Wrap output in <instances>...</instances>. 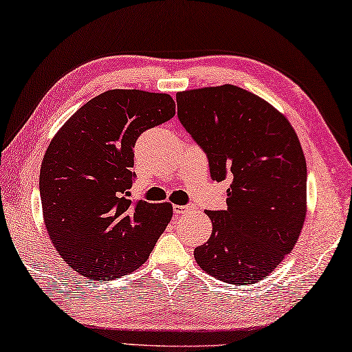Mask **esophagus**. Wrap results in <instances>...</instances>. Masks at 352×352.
I'll list each match as a JSON object with an SVG mask.
<instances>
[{
	"label": "esophagus",
	"mask_w": 352,
	"mask_h": 352,
	"mask_svg": "<svg viewBox=\"0 0 352 352\" xmlns=\"http://www.w3.org/2000/svg\"><path fill=\"white\" fill-rule=\"evenodd\" d=\"M192 206H189V204H174V214L180 215L183 212H186L188 209H190Z\"/></svg>",
	"instance_id": "esophagus-1"
}]
</instances>
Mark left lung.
Returning <instances> with one entry per match:
<instances>
[{
    "label": "left lung",
    "instance_id": "left-lung-1",
    "mask_svg": "<svg viewBox=\"0 0 352 352\" xmlns=\"http://www.w3.org/2000/svg\"><path fill=\"white\" fill-rule=\"evenodd\" d=\"M178 120L206 152L210 177L229 175L226 210H206L212 234L198 266L231 285L263 280L296 246L306 217V160L283 113L223 85L177 94Z\"/></svg>",
    "mask_w": 352,
    "mask_h": 352
}]
</instances>
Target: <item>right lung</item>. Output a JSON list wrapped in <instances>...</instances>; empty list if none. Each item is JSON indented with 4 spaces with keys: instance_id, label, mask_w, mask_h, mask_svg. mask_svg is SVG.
<instances>
[{
    "instance_id": "1",
    "label": "right lung",
    "mask_w": 352,
    "mask_h": 352,
    "mask_svg": "<svg viewBox=\"0 0 352 352\" xmlns=\"http://www.w3.org/2000/svg\"><path fill=\"white\" fill-rule=\"evenodd\" d=\"M175 115L168 94L112 89L81 106L44 154V225L61 258L91 280L138 270L172 219L170 203L129 200L133 146Z\"/></svg>"
}]
</instances>
